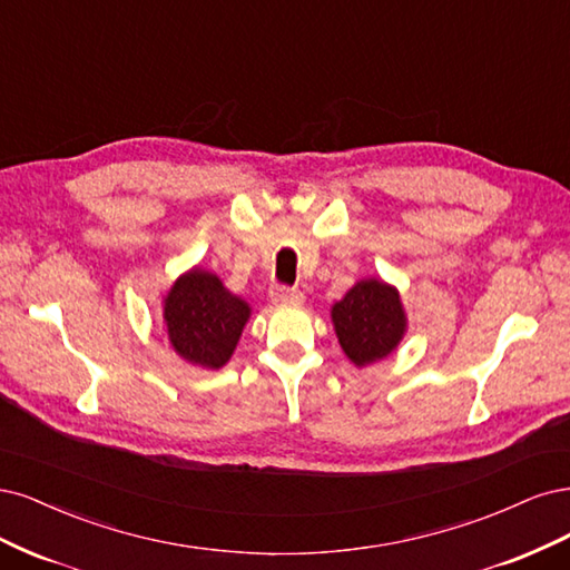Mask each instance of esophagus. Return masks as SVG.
Listing matches in <instances>:
<instances>
[{
  "label": "esophagus",
  "mask_w": 570,
  "mask_h": 570,
  "mask_svg": "<svg viewBox=\"0 0 570 570\" xmlns=\"http://www.w3.org/2000/svg\"><path fill=\"white\" fill-rule=\"evenodd\" d=\"M269 296L274 303H293V305H301L303 303V291L298 288H288V286H274L269 291Z\"/></svg>",
  "instance_id": "1"
}]
</instances>
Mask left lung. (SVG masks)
Here are the masks:
<instances>
[{"instance_id": "8db88e82", "label": "left lung", "mask_w": 570, "mask_h": 570, "mask_svg": "<svg viewBox=\"0 0 570 570\" xmlns=\"http://www.w3.org/2000/svg\"><path fill=\"white\" fill-rule=\"evenodd\" d=\"M343 353L355 366L389 357L407 332V315L395 286L362 279L332 307Z\"/></svg>"}]
</instances>
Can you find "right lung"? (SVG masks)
I'll return each instance as SVG.
<instances>
[{"instance_id":"1","label":"right lung","mask_w":570,"mask_h":570,"mask_svg":"<svg viewBox=\"0 0 570 570\" xmlns=\"http://www.w3.org/2000/svg\"><path fill=\"white\" fill-rule=\"evenodd\" d=\"M248 317V303L200 267L181 274L163 301V322L175 353L204 370L229 362Z\"/></svg>"}]
</instances>
